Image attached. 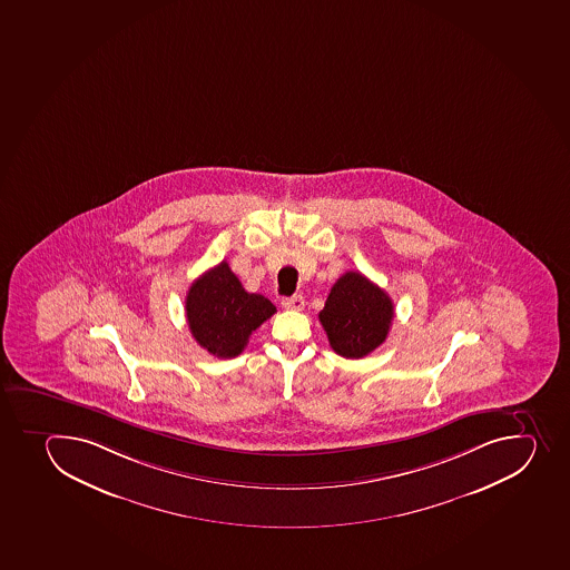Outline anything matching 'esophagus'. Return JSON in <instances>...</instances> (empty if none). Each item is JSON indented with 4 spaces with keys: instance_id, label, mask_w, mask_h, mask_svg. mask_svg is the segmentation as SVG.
Listing matches in <instances>:
<instances>
[{
    "instance_id": "34e87169",
    "label": "esophagus",
    "mask_w": 570,
    "mask_h": 570,
    "mask_svg": "<svg viewBox=\"0 0 570 570\" xmlns=\"http://www.w3.org/2000/svg\"><path fill=\"white\" fill-rule=\"evenodd\" d=\"M283 306L286 309H303L304 308L303 295H293V297L284 298Z\"/></svg>"
}]
</instances>
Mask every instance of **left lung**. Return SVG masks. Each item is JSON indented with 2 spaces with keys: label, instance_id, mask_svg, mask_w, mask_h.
Segmentation results:
<instances>
[{
  "label": "left lung",
  "instance_id": "obj_1",
  "mask_svg": "<svg viewBox=\"0 0 570 570\" xmlns=\"http://www.w3.org/2000/svg\"><path fill=\"white\" fill-rule=\"evenodd\" d=\"M393 315V303L382 287L362 273L347 272L332 286L320 321L334 353L358 360L385 342Z\"/></svg>",
  "mask_w": 570,
  "mask_h": 570
}]
</instances>
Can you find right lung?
<instances>
[{
    "mask_svg": "<svg viewBox=\"0 0 570 570\" xmlns=\"http://www.w3.org/2000/svg\"><path fill=\"white\" fill-rule=\"evenodd\" d=\"M277 312L264 295L245 292L227 262L203 273L186 293L191 336L217 358H234L249 336Z\"/></svg>",
    "mask_w": 570,
    "mask_h": 570,
    "instance_id": "right-lung-1",
    "label": "right lung"
}]
</instances>
